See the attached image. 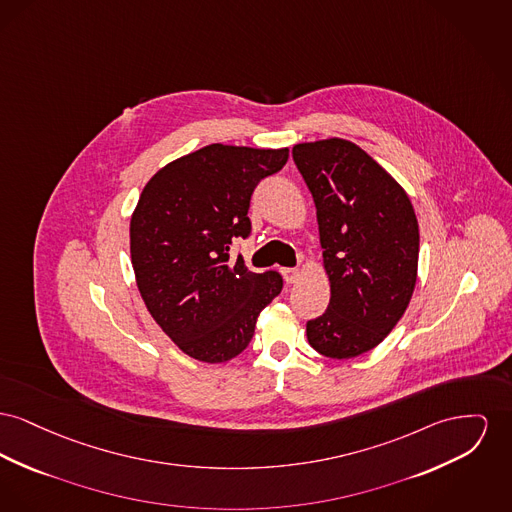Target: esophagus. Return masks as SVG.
<instances>
[{
  "mask_svg": "<svg viewBox=\"0 0 512 512\" xmlns=\"http://www.w3.org/2000/svg\"><path fill=\"white\" fill-rule=\"evenodd\" d=\"M300 269H282V276L288 284H294L298 278H300Z\"/></svg>",
  "mask_w": 512,
  "mask_h": 512,
  "instance_id": "1",
  "label": "esophagus"
}]
</instances>
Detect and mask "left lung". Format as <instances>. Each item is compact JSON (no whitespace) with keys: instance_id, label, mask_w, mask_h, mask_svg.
I'll list each match as a JSON object with an SVG mask.
<instances>
[{"instance_id":"1","label":"left lung","mask_w":512,"mask_h":512,"mask_svg":"<svg viewBox=\"0 0 512 512\" xmlns=\"http://www.w3.org/2000/svg\"><path fill=\"white\" fill-rule=\"evenodd\" d=\"M292 156L315 201L331 284L307 340L327 358L350 360L381 344L412 300L418 218L402 185L352 141L300 143Z\"/></svg>"}]
</instances>
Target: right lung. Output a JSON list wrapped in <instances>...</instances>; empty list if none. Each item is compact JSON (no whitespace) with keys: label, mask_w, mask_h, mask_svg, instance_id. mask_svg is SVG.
<instances>
[{"label":"right lung","mask_w":512,"mask_h":512,"mask_svg":"<svg viewBox=\"0 0 512 512\" xmlns=\"http://www.w3.org/2000/svg\"><path fill=\"white\" fill-rule=\"evenodd\" d=\"M288 149L214 143L160 168L131 214L129 249L137 288L152 319L183 354L230 361L247 348L259 313L282 276L230 261L247 238L257 183L282 170Z\"/></svg>","instance_id":"right-lung-1"}]
</instances>
